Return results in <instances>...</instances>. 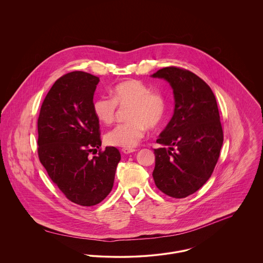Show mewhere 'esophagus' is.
<instances>
[{"label": "esophagus", "instance_id": "esophagus-1", "mask_svg": "<svg viewBox=\"0 0 263 263\" xmlns=\"http://www.w3.org/2000/svg\"><path fill=\"white\" fill-rule=\"evenodd\" d=\"M121 151H122L124 154H129V153H133V152H135L136 149H133V148H123V149H122Z\"/></svg>", "mask_w": 263, "mask_h": 263}]
</instances>
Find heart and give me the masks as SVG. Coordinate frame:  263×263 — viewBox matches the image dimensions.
<instances>
[{
	"mask_svg": "<svg viewBox=\"0 0 263 263\" xmlns=\"http://www.w3.org/2000/svg\"><path fill=\"white\" fill-rule=\"evenodd\" d=\"M117 106L129 107L126 112L127 122L118 124L105 136L109 146L133 148L146 135L147 127H158L168 111L166 97L139 80H126L116 84L111 90V98L97 97L92 104L95 117L106 125L116 118Z\"/></svg>",
	"mask_w": 263,
	"mask_h": 263,
	"instance_id": "1",
	"label": "heart"
}]
</instances>
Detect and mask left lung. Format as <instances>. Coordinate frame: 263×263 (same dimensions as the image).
I'll return each mask as SVG.
<instances>
[{"instance_id": "obj_1", "label": "left lung", "mask_w": 263, "mask_h": 263, "mask_svg": "<svg viewBox=\"0 0 263 263\" xmlns=\"http://www.w3.org/2000/svg\"><path fill=\"white\" fill-rule=\"evenodd\" d=\"M154 78L168 81L175 98L174 114L154 149L156 186L174 198L196 192L212 176L224 141L216 97L198 76L166 67Z\"/></svg>"}]
</instances>
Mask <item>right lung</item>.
I'll return each mask as SVG.
<instances>
[{
    "label": "right lung",
    "mask_w": 263,
    "mask_h": 263,
    "mask_svg": "<svg viewBox=\"0 0 263 263\" xmlns=\"http://www.w3.org/2000/svg\"><path fill=\"white\" fill-rule=\"evenodd\" d=\"M99 78L76 71L62 76L45 96L37 120V154L51 181L72 202L91 206L111 191L120 153L100 149L92 104ZM99 148L91 158V151Z\"/></svg>",
    "instance_id": "right-lung-1"
}]
</instances>
